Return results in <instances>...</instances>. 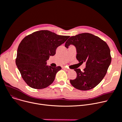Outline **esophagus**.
<instances>
[{
	"instance_id": "34e87169",
	"label": "esophagus",
	"mask_w": 122,
	"mask_h": 122,
	"mask_svg": "<svg viewBox=\"0 0 122 122\" xmlns=\"http://www.w3.org/2000/svg\"><path fill=\"white\" fill-rule=\"evenodd\" d=\"M62 68H63L64 69H65L66 71H68L70 69H68V68H66V67H62Z\"/></svg>"
}]
</instances>
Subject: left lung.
<instances>
[{
    "mask_svg": "<svg viewBox=\"0 0 122 122\" xmlns=\"http://www.w3.org/2000/svg\"><path fill=\"white\" fill-rule=\"evenodd\" d=\"M71 44L76 48V59L86 66L81 71L75 69L77 77L70 82L75 88L87 91L92 89L101 82L106 75L111 61L109 46L106 43L89 33H83L70 37L65 44L68 48Z\"/></svg>",
    "mask_w": 122,
    "mask_h": 122,
    "instance_id": "1",
    "label": "left lung"
}]
</instances>
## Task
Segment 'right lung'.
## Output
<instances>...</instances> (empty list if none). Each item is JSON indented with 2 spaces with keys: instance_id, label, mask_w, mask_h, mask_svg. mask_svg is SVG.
<instances>
[{
  "instance_id": "obj_1",
  "label": "right lung",
  "mask_w": 122,
  "mask_h": 122,
  "mask_svg": "<svg viewBox=\"0 0 122 122\" xmlns=\"http://www.w3.org/2000/svg\"><path fill=\"white\" fill-rule=\"evenodd\" d=\"M69 37L42 30L27 35L21 40L17 50L16 63L28 86L42 89L54 82L56 73L61 67L48 66L47 61Z\"/></svg>"
}]
</instances>
